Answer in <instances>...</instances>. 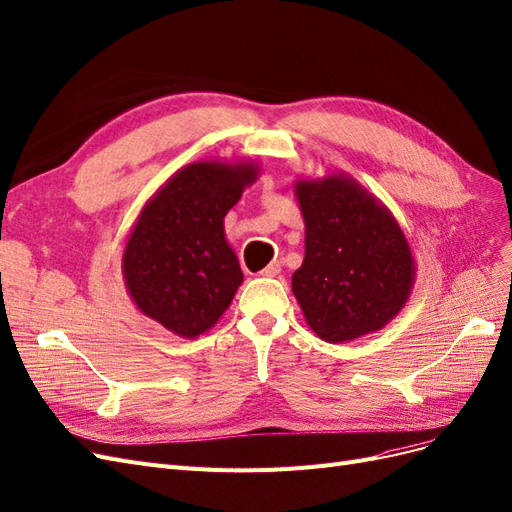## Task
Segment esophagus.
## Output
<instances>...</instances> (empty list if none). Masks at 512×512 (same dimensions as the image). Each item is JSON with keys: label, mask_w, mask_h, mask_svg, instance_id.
Returning a JSON list of instances; mask_svg holds the SVG:
<instances>
[{"label": "esophagus", "mask_w": 512, "mask_h": 512, "mask_svg": "<svg viewBox=\"0 0 512 512\" xmlns=\"http://www.w3.org/2000/svg\"><path fill=\"white\" fill-rule=\"evenodd\" d=\"M281 273V264L275 260V262H271L269 267H264L262 271H260V275H264V277H277Z\"/></svg>", "instance_id": "obj_1"}]
</instances>
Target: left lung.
Masks as SVG:
<instances>
[{
    "label": "left lung",
    "mask_w": 512,
    "mask_h": 512,
    "mask_svg": "<svg viewBox=\"0 0 512 512\" xmlns=\"http://www.w3.org/2000/svg\"><path fill=\"white\" fill-rule=\"evenodd\" d=\"M305 260L292 292L317 337L343 343L381 330L409 301L415 262L383 203L347 175L296 180Z\"/></svg>",
    "instance_id": "1"
}]
</instances>
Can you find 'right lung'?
I'll use <instances>...</instances> for the list:
<instances>
[{
	"label": "right lung",
	"mask_w": 512,
	"mask_h": 512,
	"mask_svg": "<svg viewBox=\"0 0 512 512\" xmlns=\"http://www.w3.org/2000/svg\"><path fill=\"white\" fill-rule=\"evenodd\" d=\"M256 178L252 163H190L144 205L122 254L139 311L184 339L220 320L243 281L224 216Z\"/></svg>",
	"instance_id": "add662e5"
}]
</instances>
